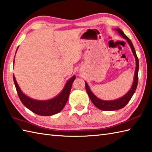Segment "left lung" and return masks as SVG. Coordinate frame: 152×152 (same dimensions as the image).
I'll return each instance as SVG.
<instances>
[{
	"instance_id": "1",
	"label": "left lung",
	"mask_w": 152,
	"mask_h": 152,
	"mask_svg": "<svg viewBox=\"0 0 152 152\" xmlns=\"http://www.w3.org/2000/svg\"><path fill=\"white\" fill-rule=\"evenodd\" d=\"M115 30L117 31V33L120 35H121L124 39H125L128 43L129 44V45L131 48L132 52L133 53L134 56L135 57L136 60V68H135V72H134V80L132 85L130 88L129 91L126 94L124 95L123 97H121L118 99H114V100H103L99 98L96 97L93 94V92L90 90V87H89L87 82H85L86 84V91L89 96V97L90 98L91 102L94 103V105L96 107L97 109L102 111H116V110L121 109L123 108L126 104L129 102V101L131 99L132 97L133 96L134 94L135 93V91L136 90L138 85V70H139V61L138 56L136 55V53L135 51L134 47L133 46V44L131 42L130 39L126 35L124 34V32L121 30L119 28L115 29Z\"/></svg>"
}]
</instances>
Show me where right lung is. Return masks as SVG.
<instances>
[{
  "mask_svg": "<svg viewBox=\"0 0 152 152\" xmlns=\"http://www.w3.org/2000/svg\"><path fill=\"white\" fill-rule=\"evenodd\" d=\"M18 49V47L16 49V53ZM13 64H14V59ZM75 78L76 76L74 75L71 77L66 82L62 91L55 97L48 100H37L32 99L23 93L19 87L16 78L13 74L14 82L20 101L23 105L31 111L41 116H51L58 113L63 109L68 101L72 83Z\"/></svg>",
  "mask_w": 152,
  "mask_h": 152,
  "instance_id": "1",
  "label": "right lung"
}]
</instances>
